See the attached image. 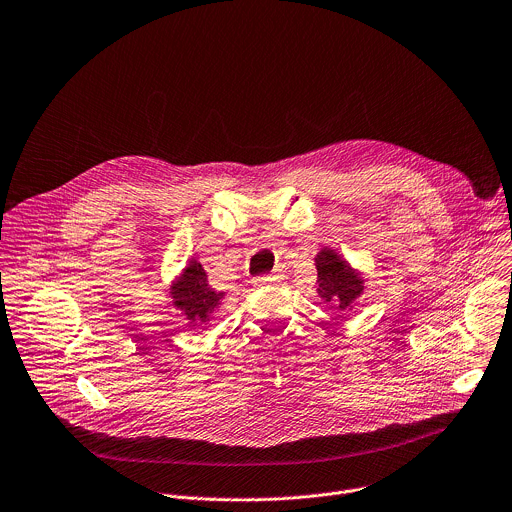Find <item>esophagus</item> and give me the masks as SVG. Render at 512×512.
Wrapping results in <instances>:
<instances>
[{
	"label": "esophagus",
	"mask_w": 512,
	"mask_h": 512,
	"mask_svg": "<svg viewBox=\"0 0 512 512\" xmlns=\"http://www.w3.org/2000/svg\"><path fill=\"white\" fill-rule=\"evenodd\" d=\"M283 279V275L279 273H269V275H261V277H255V285H269V283H279Z\"/></svg>",
	"instance_id": "obj_1"
}]
</instances>
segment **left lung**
<instances>
[{"label":"left lung","instance_id":"left-lung-1","mask_svg":"<svg viewBox=\"0 0 512 512\" xmlns=\"http://www.w3.org/2000/svg\"><path fill=\"white\" fill-rule=\"evenodd\" d=\"M317 275H319V295L325 303H331L337 309L347 307L361 293V279L343 263L333 251L323 249L317 259Z\"/></svg>","mask_w":512,"mask_h":512}]
</instances>
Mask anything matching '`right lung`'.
<instances>
[{"label": "right lung", "instance_id": "1", "mask_svg": "<svg viewBox=\"0 0 512 512\" xmlns=\"http://www.w3.org/2000/svg\"><path fill=\"white\" fill-rule=\"evenodd\" d=\"M173 299H175V305L183 309L189 319L205 321V317L213 313L215 307L219 305L221 293H215L207 285L205 269L197 261H191L181 281L173 287Z\"/></svg>", "mask_w": 512, "mask_h": 512}]
</instances>
